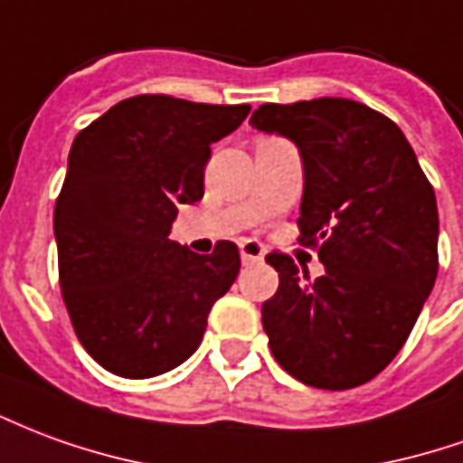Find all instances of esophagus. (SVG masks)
I'll return each mask as SVG.
<instances>
[{
	"label": "esophagus",
	"instance_id": "1",
	"mask_svg": "<svg viewBox=\"0 0 463 463\" xmlns=\"http://www.w3.org/2000/svg\"><path fill=\"white\" fill-rule=\"evenodd\" d=\"M241 258L242 263H260L265 258L263 245L253 238H245V241H241Z\"/></svg>",
	"mask_w": 463,
	"mask_h": 463
}]
</instances>
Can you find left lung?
Returning a JSON list of instances; mask_svg holds the SVG:
<instances>
[{"label":"left lung","mask_w":463,"mask_h":463,"mask_svg":"<svg viewBox=\"0 0 463 463\" xmlns=\"http://www.w3.org/2000/svg\"><path fill=\"white\" fill-rule=\"evenodd\" d=\"M250 125L296 142L303 160L300 245L326 273L286 253L263 331L276 361L313 389H355L406 344L439 273V210L411 145L386 115L344 97L260 105Z\"/></svg>","instance_id":"obj_1"}]
</instances>
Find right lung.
I'll return each instance as SVG.
<instances>
[{
    "instance_id": "right-lung-1",
    "label": "right lung",
    "mask_w": 463,
    "mask_h": 463,
    "mask_svg": "<svg viewBox=\"0 0 463 463\" xmlns=\"http://www.w3.org/2000/svg\"><path fill=\"white\" fill-rule=\"evenodd\" d=\"M248 112L137 95L74 137L54 205L60 288L80 344L109 373L150 378L180 366L238 278L235 242L198 255L167 235L177 205L203 198L210 145Z\"/></svg>"
}]
</instances>
